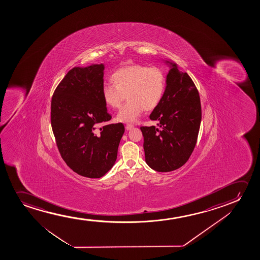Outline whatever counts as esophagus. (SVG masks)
<instances>
[{"instance_id": "esophagus-1", "label": "esophagus", "mask_w": 260, "mask_h": 260, "mask_svg": "<svg viewBox=\"0 0 260 260\" xmlns=\"http://www.w3.org/2000/svg\"><path fill=\"white\" fill-rule=\"evenodd\" d=\"M125 128H126V129H127V131H131V129H132V128H134V125L126 124V126H125Z\"/></svg>"}]
</instances>
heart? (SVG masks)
<instances>
[{"label": "heart", "mask_w": 260, "mask_h": 260, "mask_svg": "<svg viewBox=\"0 0 260 260\" xmlns=\"http://www.w3.org/2000/svg\"><path fill=\"white\" fill-rule=\"evenodd\" d=\"M114 84L102 88L104 102L107 107L117 109L126 96L127 103L117 114L118 121H135L143 111H152L160 104L166 88V75L157 67L132 64L121 68L111 76Z\"/></svg>", "instance_id": "1"}]
</instances>
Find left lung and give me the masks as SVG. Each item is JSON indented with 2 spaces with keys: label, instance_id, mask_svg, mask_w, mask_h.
Returning <instances> with one entry per match:
<instances>
[{
  "label": "left lung",
  "instance_id": "1",
  "mask_svg": "<svg viewBox=\"0 0 260 260\" xmlns=\"http://www.w3.org/2000/svg\"><path fill=\"white\" fill-rule=\"evenodd\" d=\"M171 69L162 100L150 114L155 126H142L146 164L159 172L182 167L196 147L202 121L199 92L186 73L166 60Z\"/></svg>",
  "mask_w": 260,
  "mask_h": 260
}]
</instances>
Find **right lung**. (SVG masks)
I'll list each match as a JSON object with an SVG mask.
<instances>
[{
	"label": "right lung",
	"instance_id": "add662e5",
	"mask_svg": "<svg viewBox=\"0 0 260 260\" xmlns=\"http://www.w3.org/2000/svg\"><path fill=\"white\" fill-rule=\"evenodd\" d=\"M103 64L74 68L57 85L51 100L50 121L57 148L77 174L100 178L114 166L124 133L122 123L110 121L104 102Z\"/></svg>",
	"mask_w": 260,
	"mask_h": 260
}]
</instances>
